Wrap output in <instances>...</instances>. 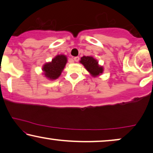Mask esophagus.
Wrapping results in <instances>:
<instances>
[{"mask_svg":"<svg viewBox=\"0 0 153 153\" xmlns=\"http://www.w3.org/2000/svg\"><path fill=\"white\" fill-rule=\"evenodd\" d=\"M79 60H80V58H79V56H75V57H74L75 62H79Z\"/></svg>","mask_w":153,"mask_h":153,"instance_id":"esophagus-1","label":"esophagus"}]
</instances>
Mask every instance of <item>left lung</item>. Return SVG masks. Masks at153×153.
Listing matches in <instances>:
<instances>
[{"instance_id":"1","label":"left lung","mask_w":153,"mask_h":153,"mask_svg":"<svg viewBox=\"0 0 153 153\" xmlns=\"http://www.w3.org/2000/svg\"><path fill=\"white\" fill-rule=\"evenodd\" d=\"M81 64L84 65L87 71L91 73L93 76L100 75L103 73V67L99 66L98 64V62L92 56H82L80 61Z\"/></svg>"}]
</instances>
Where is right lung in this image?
<instances>
[{
  "instance_id": "right-lung-1",
  "label": "right lung",
  "mask_w": 153,
  "mask_h": 153,
  "mask_svg": "<svg viewBox=\"0 0 153 153\" xmlns=\"http://www.w3.org/2000/svg\"><path fill=\"white\" fill-rule=\"evenodd\" d=\"M67 62V58L65 55H57L52 60V62L47 63L42 68L45 75L50 80H54L60 76L63 69Z\"/></svg>"
}]
</instances>
